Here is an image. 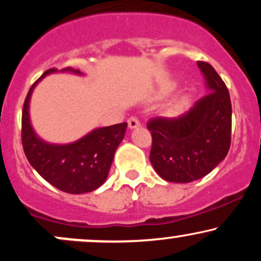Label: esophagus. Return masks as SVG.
Masks as SVG:
<instances>
[{
  "label": "esophagus",
  "mask_w": 261,
  "mask_h": 261,
  "mask_svg": "<svg viewBox=\"0 0 261 261\" xmlns=\"http://www.w3.org/2000/svg\"><path fill=\"white\" fill-rule=\"evenodd\" d=\"M127 124H128V127L131 128V130H133V128H137L140 126V121H139V119L137 118H135V116H133V118H130L127 120Z\"/></svg>",
  "instance_id": "1"
}]
</instances>
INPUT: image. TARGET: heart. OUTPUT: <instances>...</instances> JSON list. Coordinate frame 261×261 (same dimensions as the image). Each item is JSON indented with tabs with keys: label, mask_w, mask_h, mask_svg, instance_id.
Listing matches in <instances>:
<instances>
[{
	"label": "heart",
	"mask_w": 261,
	"mask_h": 261,
	"mask_svg": "<svg viewBox=\"0 0 261 261\" xmlns=\"http://www.w3.org/2000/svg\"><path fill=\"white\" fill-rule=\"evenodd\" d=\"M174 87H175L174 83H169L168 86H166V88L162 89L161 95H167L170 91H173V89H174ZM184 103H185L184 98H179V99L173 100L172 103L169 104V107L167 108V112H166L167 115H168V116H176V115H179V114L182 112V108H184Z\"/></svg>",
	"instance_id": "b5f03b06"
}]
</instances>
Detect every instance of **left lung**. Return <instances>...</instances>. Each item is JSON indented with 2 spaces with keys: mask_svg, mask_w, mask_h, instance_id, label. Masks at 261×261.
Instances as JSON below:
<instances>
[{
  "mask_svg": "<svg viewBox=\"0 0 261 261\" xmlns=\"http://www.w3.org/2000/svg\"><path fill=\"white\" fill-rule=\"evenodd\" d=\"M207 94L174 119L148 122L149 161L162 179L190 182L207 175L226 158L230 146L232 106L226 85L207 62H197Z\"/></svg>",
  "mask_w": 261,
  "mask_h": 261,
  "instance_id": "left-lung-1",
  "label": "left lung"
}]
</instances>
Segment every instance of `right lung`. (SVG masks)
<instances>
[{"instance_id":"1","label":"right lung","mask_w":261,"mask_h":261,"mask_svg":"<svg viewBox=\"0 0 261 261\" xmlns=\"http://www.w3.org/2000/svg\"><path fill=\"white\" fill-rule=\"evenodd\" d=\"M56 72L83 76V72L71 67L61 71L50 68L32 86L22 113L23 149L33 168L59 190L68 194L89 193L107 180L114 154L124 139L127 124L97 127L80 140L64 145L46 142L39 137L29 115L32 93L45 76Z\"/></svg>"}]
</instances>
